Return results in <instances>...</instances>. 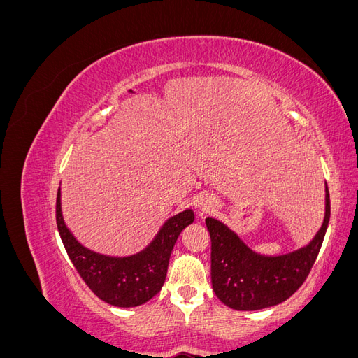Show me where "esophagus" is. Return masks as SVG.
I'll return each instance as SVG.
<instances>
[{"instance_id":"34e87169","label":"esophagus","mask_w":358,"mask_h":358,"mask_svg":"<svg viewBox=\"0 0 358 358\" xmlns=\"http://www.w3.org/2000/svg\"><path fill=\"white\" fill-rule=\"evenodd\" d=\"M197 209H199V213L203 216L206 213H210L213 209H215V201L213 199L208 197V196H203L200 197V200L197 201Z\"/></svg>"}]
</instances>
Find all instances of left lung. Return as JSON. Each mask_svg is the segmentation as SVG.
Segmentation results:
<instances>
[{"label":"left lung","instance_id":"8db88e82","mask_svg":"<svg viewBox=\"0 0 358 358\" xmlns=\"http://www.w3.org/2000/svg\"><path fill=\"white\" fill-rule=\"evenodd\" d=\"M330 220V194L326 185V216L312 242L280 257L252 252L229 227L206 218L210 234L212 288L224 305L237 310H257L279 305L305 282L315 263Z\"/></svg>","mask_w":358,"mask_h":358}]
</instances>
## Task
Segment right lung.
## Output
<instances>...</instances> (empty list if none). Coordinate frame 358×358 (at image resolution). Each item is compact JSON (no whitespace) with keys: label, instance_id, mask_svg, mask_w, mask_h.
Wrapping results in <instances>:
<instances>
[{"label":"right lung","instance_id":"add662e5","mask_svg":"<svg viewBox=\"0 0 358 358\" xmlns=\"http://www.w3.org/2000/svg\"><path fill=\"white\" fill-rule=\"evenodd\" d=\"M61 194L57 196V225L64 248L85 284L96 297L119 308L143 305L161 289L166 280L170 254L179 234L192 224L191 209L170 218L145 251L131 257L115 258L83 248L64 224Z\"/></svg>","mask_w":358,"mask_h":358}]
</instances>
